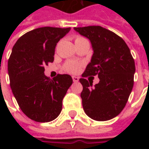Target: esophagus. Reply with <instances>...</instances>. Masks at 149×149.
I'll return each instance as SVG.
<instances>
[{
	"instance_id": "obj_1",
	"label": "esophagus",
	"mask_w": 149,
	"mask_h": 149,
	"mask_svg": "<svg viewBox=\"0 0 149 149\" xmlns=\"http://www.w3.org/2000/svg\"><path fill=\"white\" fill-rule=\"evenodd\" d=\"M72 81H73V82H78V81H79V77H75V76H73V77H72Z\"/></svg>"
}]
</instances>
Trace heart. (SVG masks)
<instances>
[{
  "mask_svg": "<svg viewBox=\"0 0 149 149\" xmlns=\"http://www.w3.org/2000/svg\"><path fill=\"white\" fill-rule=\"evenodd\" d=\"M81 39H84V38L81 37H77L76 39H75V41ZM80 68H81L80 64L75 61H68L64 66L65 71L67 72H69V73H77L79 71Z\"/></svg>",
  "mask_w": 149,
  "mask_h": 149,
  "instance_id": "heart-1",
  "label": "heart"
}]
</instances>
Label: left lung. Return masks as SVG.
<instances>
[{
	"label": "left lung",
	"mask_w": 149,
	"mask_h": 149,
	"mask_svg": "<svg viewBox=\"0 0 149 149\" xmlns=\"http://www.w3.org/2000/svg\"><path fill=\"white\" fill-rule=\"evenodd\" d=\"M90 40L93 50L90 63L80 79L84 112L90 118L104 121L118 116L126 105L134 83L135 62L125 40L101 26L74 28ZM98 75L92 87L88 75Z\"/></svg>",
	"instance_id": "1"
}]
</instances>
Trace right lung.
Returning <instances> with one entry per match:
<instances>
[{
	"mask_svg": "<svg viewBox=\"0 0 149 149\" xmlns=\"http://www.w3.org/2000/svg\"><path fill=\"white\" fill-rule=\"evenodd\" d=\"M71 28L42 27L17 40L8 61L10 87L20 109L37 122H49L59 116L62 100L72 84L71 76L58 74L52 80L45 75L52 63L56 44Z\"/></svg>",
	"mask_w": 149,
	"mask_h": 149,
	"instance_id": "add662e5",
	"label": "right lung"
}]
</instances>
